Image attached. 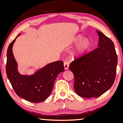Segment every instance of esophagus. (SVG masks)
I'll return each mask as SVG.
<instances>
[{
  "instance_id": "1",
  "label": "esophagus",
  "mask_w": 123,
  "mask_h": 123,
  "mask_svg": "<svg viewBox=\"0 0 123 123\" xmlns=\"http://www.w3.org/2000/svg\"><path fill=\"white\" fill-rule=\"evenodd\" d=\"M64 68L65 70L68 69L69 68V63H68V62H65L64 63Z\"/></svg>"
}]
</instances>
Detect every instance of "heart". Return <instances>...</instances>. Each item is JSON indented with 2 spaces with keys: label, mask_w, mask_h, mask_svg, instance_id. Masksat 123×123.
<instances>
[{
  "label": "heart",
  "mask_w": 123,
  "mask_h": 123,
  "mask_svg": "<svg viewBox=\"0 0 123 123\" xmlns=\"http://www.w3.org/2000/svg\"><path fill=\"white\" fill-rule=\"evenodd\" d=\"M82 38H83V37L82 36H77L75 39V42H77V43L80 42L82 40ZM90 44H91L90 41H89L87 39L84 40L83 41H82L81 42V43H80V46H79V49H78L79 51L81 52V53H83V52L86 51V50H88V48H90Z\"/></svg>",
  "instance_id": "1"
}]
</instances>
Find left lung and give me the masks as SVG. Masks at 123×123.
<instances>
[{"label":"left lung","instance_id":"left-lung-1","mask_svg":"<svg viewBox=\"0 0 123 123\" xmlns=\"http://www.w3.org/2000/svg\"><path fill=\"white\" fill-rule=\"evenodd\" d=\"M98 46L70 64L74 77V88L80 97H98L110 88L115 81L117 56L114 43L100 31Z\"/></svg>","mask_w":123,"mask_h":123}]
</instances>
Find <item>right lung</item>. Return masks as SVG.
I'll use <instances>...</instances> for the list:
<instances>
[{"label": "right lung", "mask_w": 123, "mask_h": 123, "mask_svg": "<svg viewBox=\"0 0 123 123\" xmlns=\"http://www.w3.org/2000/svg\"><path fill=\"white\" fill-rule=\"evenodd\" d=\"M7 50L6 73L15 92L28 101L38 103L46 100L53 90L56 77L64 70L63 61H56L37 72L34 75H23L17 71V64L13 56L12 47L16 38Z\"/></svg>", "instance_id": "add662e5"}]
</instances>
